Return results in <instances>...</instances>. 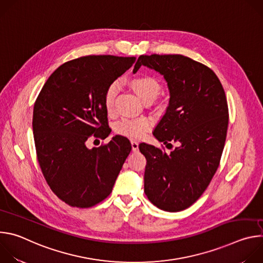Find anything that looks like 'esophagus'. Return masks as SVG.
<instances>
[{"mask_svg": "<svg viewBox=\"0 0 263 263\" xmlns=\"http://www.w3.org/2000/svg\"><path fill=\"white\" fill-rule=\"evenodd\" d=\"M131 146H132V151L136 152L138 149V142L135 140H131Z\"/></svg>", "mask_w": 263, "mask_h": 263, "instance_id": "obj_1", "label": "esophagus"}]
</instances>
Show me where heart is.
I'll return each mask as SVG.
<instances>
[{
	"instance_id": "heart-1",
	"label": "heart",
	"mask_w": 263,
	"mask_h": 263,
	"mask_svg": "<svg viewBox=\"0 0 263 263\" xmlns=\"http://www.w3.org/2000/svg\"><path fill=\"white\" fill-rule=\"evenodd\" d=\"M130 86L143 102H153L160 91V83L151 74H139L130 81ZM119 92L118 82H112L106 89L104 95V104L106 110L112 112L116 98ZM149 122L146 119H124L116 125L117 133L130 138H140L149 129Z\"/></svg>"
}]
</instances>
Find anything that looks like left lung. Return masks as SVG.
I'll list each match as a JSON object with an SVG mask.
<instances>
[{"instance_id": "left-lung-1", "label": "left lung", "mask_w": 263, "mask_h": 263, "mask_svg": "<svg viewBox=\"0 0 263 263\" xmlns=\"http://www.w3.org/2000/svg\"><path fill=\"white\" fill-rule=\"evenodd\" d=\"M147 66L162 74L170 90L165 114L153 135L177 146L170 155L140 143L146 159L144 193L159 209L177 212L192 206L214 176L226 141V95L212 69L183 55H141L133 72Z\"/></svg>"}]
</instances>
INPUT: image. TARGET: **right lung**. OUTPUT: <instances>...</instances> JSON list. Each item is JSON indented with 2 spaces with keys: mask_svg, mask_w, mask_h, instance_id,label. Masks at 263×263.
<instances>
[{
  "mask_svg": "<svg viewBox=\"0 0 263 263\" xmlns=\"http://www.w3.org/2000/svg\"><path fill=\"white\" fill-rule=\"evenodd\" d=\"M135 57L85 56L60 65L47 80L33 109L37 160L52 192L72 207L88 208L112 192L131 143L116 135L88 148L86 140L106 138L104 95Z\"/></svg>",
  "mask_w": 263,
  "mask_h": 263,
  "instance_id": "right-lung-1",
  "label": "right lung"
}]
</instances>
